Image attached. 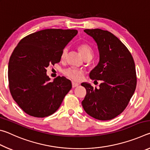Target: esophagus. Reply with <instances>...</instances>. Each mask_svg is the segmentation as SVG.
<instances>
[{
	"label": "esophagus",
	"instance_id": "34e87169",
	"mask_svg": "<svg viewBox=\"0 0 150 150\" xmlns=\"http://www.w3.org/2000/svg\"><path fill=\"white\" fill-rule=\"evenodd\" d=\"M79 85V83H75V82H72V87H73V88L77 87H78Z\"/></svg>",
	"mask_w": 150,
	"mask_h": 150
}]
</instances>
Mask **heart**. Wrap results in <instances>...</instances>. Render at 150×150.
I'll list each match as a JSON object with an SVG mask.
<instances>
[{
  "label": "heart",
  "instance_id": "heart-1",
  "mask_svg": "<svg viewBox=\"0 0 150 150\" xmlns=\"http://www.w3.org/2000/svg\"><path fill=\"white\" fill-rule=\"evenodd\" d=\"M79 50L81 53V54L82 55V56L83 58H85L87 57H92L93 55V49L90 45H88V44H83L79 45ZM67 48H65L63 49L62 52V55H61V57L62 59H64V58L66 57L67 55ZM63 73L65 76H67V77H69L70 79H71L73 80H79L81 77V72L80 71H79L77 69H75V68H72V67H69L67 68V69H65L63 71Z\"/></svg>",
  "mask_w": 150,
  "mask_h": 150
}]
</instances>
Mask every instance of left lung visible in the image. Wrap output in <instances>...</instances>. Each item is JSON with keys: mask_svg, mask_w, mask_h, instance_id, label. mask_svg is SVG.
Listing matches in <instances>:
<instances>
[{"mask_svg": "<svg viewBox=\"0 0 150 150\" xmlns=\"http://www.w3.org/2000/svg\"><path fill=\"white\" fill-rule=\"evenodd\" d=\"M84 32L94 39L99 52V62L91 70L90 78L101 83L98 88L90 83H81L87 90L82 106L94 118L111 120L122 112L134 95L135 63L127 47L110 32L98 28Z\"/></svg>", "mask_w": 150, "mask_h": 150, "instance_id": "obj_1", "label": "left lung"}]
</instances>
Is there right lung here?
Listing matches in <instances>:
<instances>
[{
    "label": "right lung",
    "instance_id": "right-lung-1",
    "mask_svg": "<svg viewBox=\"0 0 150 150\" xmlns=\"http://www.w3.org/2000/svg\"><path fill=\"white\" fill-rule=\"evenodd\" d=\"M76 30L45 29L27 35L12 52L8 62L11 95L28 115L44 118L54 114L72 87L71 81L58 76L50 82L46 68L61 60Z\"/></svg>",
    "mask_w": 150,
    "mask_h": 150
}]
</instances>
